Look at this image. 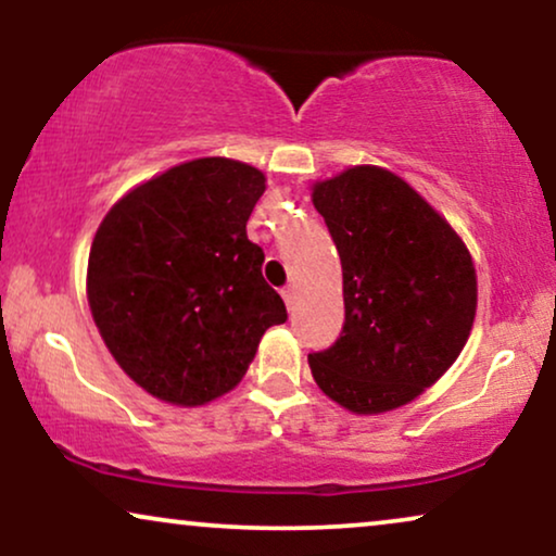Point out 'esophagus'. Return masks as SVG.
<instances>
[{"instance_id":"34e87169","label":"esophagus","mask_w":556,"mask_h":556,"mask_svg":"<svg viewBox=\"0 0 556 556\" xmlns=\"http://www.w3.org/2000/svg\"><path fill=\"white\" fill-rule=\"evenodd\" d=\"M280 295H283V301H286V306L291 308L293 306V301H295V288L293 286H286L283 291H280Z\"/></svg>"}]
</instances>
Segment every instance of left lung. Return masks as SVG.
Listing matches in <instances>:
<instances>
[{"mask_svg":"<svg viewBox=\"0 0 556 556\" xmlns=\"http://www.w3.org/2000/svg\"><path fill=\"white\" fill-rule=\"evenodd\" d=\"M311 189L344 276V329L308 354L311 375L349 413H390L435 384L466 346L473 257L447 219L382 166H352Z\"/></svg>","mask_w":556,"mask_h":556,"instance_id":"1","label":"left lung"}]
</instances>
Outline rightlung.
<instances>
[{
	"mask_svg": "<svg viewBox=\"0 0 556 556\" xmlns=\"http://www.w3.org/2000/svg\"><path fill=\"white\" fill-rule=\"evenodd\" d=\"M265 174L192 159L109 210L88 255V306L118 367L151 397L200 407L245 377L286 303L245 225Z\"/></svg>",
	"mask_w": 556,
	"mask_h": 556,
	"instance_id": "right-lung-1",
	"label": "right lung"
}]
</instances>
